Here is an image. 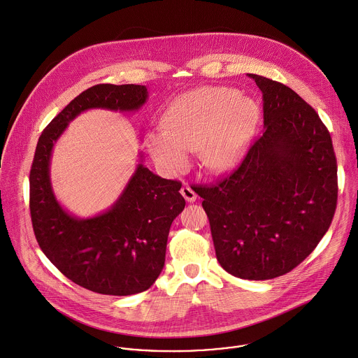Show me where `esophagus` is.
Instances as JSON below:
<instances>
[{"label": "esophagus", "mask_w": 358, "mask_h": 358, "mask_svg": "<svg viewBox=\"0 0 358 358\" xmlns=\"http://www.w3.org/2000/svg\"><path fill=\"white\" fill-rule=\"evenodd\" d=\"M180 194L187 202H195V199H196V194H195L194 190L189 185H185L180 189Z\"/></svg>", "instance_id": "obj_1"}]
</instances>
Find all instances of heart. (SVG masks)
<instances>
[{"label": "heart", "instance_id": "b5f03b06", "mask_svg": "<svg viewBox=\"0 0 358 358\" xmlns=\"http://www.w3.org/2000/svg\"><path fill=\"white\" fill-rule=\"evenodd\" d=\"M260 122L253 98L231 87H201L179 98L164 116V129L148 131L149 155L169 176L189 166L198 150L209 171L224 172L246 153Z\"/></svg>", "mask_w": 358, "mask_h": 358}]
</instances>
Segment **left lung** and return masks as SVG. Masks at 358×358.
Instances as JSON below:
<instances>
[{
  "label": "left lung",
  "instance_id": "obj_1",
  "mask_svg": "<svg viewBox=\"0 0 358 358\" xmlns=\"http://www.w3.org/2000/svg\"><path fill=\"white\" fill-rule=\"evenodd\" d=\"M262 93L264 131L239 168L203 198L216 257L249 280L282 276L305 260L332 222L338 178L332 141L290 87L249 73Z\"/></svg>",
  "mask_w": 358,
  "mask_h": 358
}]
</instances>
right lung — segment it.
I'll list each match as a JSON object with an SVG mask.
<instances>
[{
	"label": "right lung",
	"instance_id": "1",
	"mask_svg": "<svg viewBox=\"0 0 358 358\" xmlns=\"http://www.w3.org/2000/svg\"><path fill=\"white\" fill-rule=\"evenodd\" d=\"M146 86L97 85L76 98L41 134L30 172V210L35 238L45 256L73 283L98 294L131 295L148 290L165 262L169 228L185 209L176 180L143 165V155L124 190L105 212L71 215L57 201L50 180L56 142L68 124L89 109L138 112Z\"/></svg>",
	"mask_w": 358,
	"mask_h": 358
}]
</instances>
